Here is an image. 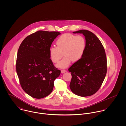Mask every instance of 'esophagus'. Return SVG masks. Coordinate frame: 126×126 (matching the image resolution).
I'll list each match as a JSON object with an SVG mask.
<instances>
[{
  "mask_svg": "<svg viewBox=\"0 0 126 126\" xmlns=\"http://www.w3.org/2000/svg\"><path fill=\"white\" fill-rule=\"evenodd\" d=\"M66 72V70H61V73H64L65 72Z\"/></svg>",
  "mask_w": 126,
  "mask_h": 126,
  "instance_id": "obj_1",
  "label": "esophagus"
}]
</instances>
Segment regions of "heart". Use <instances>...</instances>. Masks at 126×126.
<instances>
[{
  "instance_id": "heart-1",
  "label": "heart",
  "mask_w": 126,
  "mask_h": 126,
  "mask_svg": "<svg viewBox=\"0 0 126 126\" xmlns=\"http://www.w3.org/2000/svg\"><path fill=\"white\" fill-rule=\"evenodd\" d=\"M57 47L49 48V56L54 63H58L63 54L65 56L57 64L58 67L65 68L71 62H78L84 54L86 42L83 36L66 33L60 36L56 41Z\"/></svg>"
}]
</instances>
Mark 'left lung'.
<instances>
[{
    "label": "left lung",
    "mask_w": 126,
    "mask_h": 126,
    "mask_svg": "<svg viewBox=\"0 0 126 126\" xmlns=\"http://www.w3.org/2000/svg\"><path fill=\"white\" fill-rule=\"evenodd\" d=\"M74 33H82L86 47L82 58L68 69L72 73L70 88L80 96L94 94L100 88L105 78L107 58L104 47L99 39L88 30H80Z\"/></svg>",
    "instance_id": "left-lung-1"
}]
</instances>
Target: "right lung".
Here are the masks:
<instances>
[{
	"instance_id": "obj_1",
	"label": "right lung",
	"mask_w": 126,
	"mask_h": 126,
	"mask_svg": "<svg viewBox=\"0 0 126 126\" xmlns=\"http://www.w3.org/2000/svg\"><path fill=\"white\" fill-rule=\"evenodd\" d=\"M58 32L38 31L26 37L17 52L16 70L23 90L31 96L44 98L52 91L61 70L55 67L49 48Z\"/></svg>"
}]
</instances>
